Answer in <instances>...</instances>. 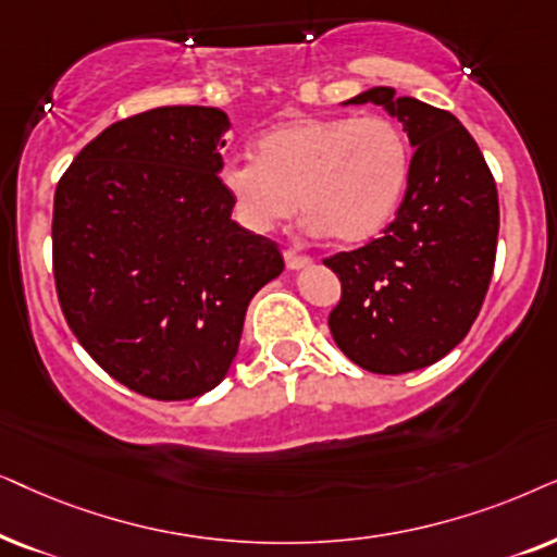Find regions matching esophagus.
Listing matches in <instances>:
<instances>
[{"label":"esophagus","instance_id":"34e87169","mask_svg":"<svg viewBox=\"0 0 557 557\" xmlns=\"http://www.w3.org/2000/svg\"><path fill=\"white\" fill-rule=\"evenodd\" d=\"M285 264H287V270H306V267L313 264V259L300 255L298 249H287L285 251Z\"/></svg>","mask_w":557,"mask_h":557}]
</instances>
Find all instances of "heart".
<instances>
[{
    "label": "heart",
    "mask_w": 557,
    "mask_h": 557,
    "mask_svg": "<svg viewBox=\"0 0 557 557\" xmlns=\"http://www.w3.org/2000/svg\"><path fill=\"white\" fill-rule=\"evenodd\" d=\"M221 188L249 232L270 234L300 209L310 236L367 242L395 219L410 145L387 116H295L221 165Z\"/></svg>",
    "instance_id": "heart-1"
}]
</instances>
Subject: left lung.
I'll return each instance as SVG.
<instances>
[{"instance_id":"1","label":"left lung","mask_w":557,"mask_h":557,"mask_svg":"<svg viewBox=\"0 0 557 557\" xmlns=\"http://www.w3.org/2000/svg\"><path fill=\"white\" fill-rule=\"evenodd\" d=\"M348 103H376L410 139V183L380 239L325 259L341 302L333 341L374 374L430 367L461 344L494 272L499 198L484 154L450 111L374 86Z\"/></svg>"}]
</instances>
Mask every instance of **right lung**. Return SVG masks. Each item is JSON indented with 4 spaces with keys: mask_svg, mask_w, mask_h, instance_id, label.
<instances>
[{
    "mask_svg": "<svg viewBox=\"0 0 557 557\" xmlns=\"http://www.w3.org/2000/svg\"><path fill=\"white\" fill-rule=\"evenodd\" d=\"M213 107L122 119L55 188L63 315L103 372L152 399L211 392L239 351L249 300L285 270L277 244L232 219Z\"/></svg>",
    "mask_w": 557,
    "mask_h": 557,
    "instance_id": "right-lung-1",
    "label": "right lung"
}]
</instances>
